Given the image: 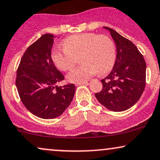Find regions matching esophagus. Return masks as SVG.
<instances>
[{"instance_id": "esophagus-1", "label": "esophagus", "mask_w": 160, "mask_h": 160, "mask_svg": "<svg viewBox=\"0 0 160 160\" xmlns=\"http://www.w3.org/2000/svg\"><path fill=\"white\" fill-rule=\"evenodd\" d=\"M80 84H88V81H83V82H77L76 86L80 85Z\"/></svg>"}]
</instances>
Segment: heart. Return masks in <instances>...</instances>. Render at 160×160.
Segmentation results:
<instances>
[{"mask_svg": "<svg viewBox=\"0 0 160 160\" xmlns=\"http://www.w3.org/2000/svg\"><path fill=\"white\" fill-rule=\"evenodd\" d=\"M64 48H54L51 58L56 66L63 72L72 69L80 56L82 64L73 69L67 76L72 82L86 81L98 72L106 74L110 72L116 59V48L112 39L94 32L76 34L62 42Z\"/></svg>", "mask_w": 160, "mask_h": 160, "instance_id": "heart-1", "label": "heart"}]
</instances>
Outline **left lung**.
Returning <instances> with one entry per match:
<instances>
[{"label":"left lung","mask_w":160,"mask_h":160,"mask_svg":"<svg viewBox=\"0 0 160 160\" xmlns=\"http://www.w3.org/2000/svg\"><path fill=\"white\" fill-rule=\"evenodd\" d=\"M109 30L115 42L116 59L112 70L101 82V91L95 97L113 112L127 110L139 100L146 85V62L143 55L131 41L112 29Z\"/></svg>","instance_id":"left-lung-1"}]
</instances>
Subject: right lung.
Here are the masks:
<instances>
[{"label":"right lung","mask_w":160,"mask_h":160,"mask_svg":"<svg viewBox=\"0 0 160 160\" xmlns=\"http://www.w3.org/2000/svg\"><path fill=\"white\" fill-rule=\"evenodd\" d=\"M54 36L44 34L30 45L17 69L15 85L28 111L38 118H55L63 113L74 96V83H57L65 79L51 58Z\"/></svg>","instance_id":"right-lung-1"}]
</instances>
